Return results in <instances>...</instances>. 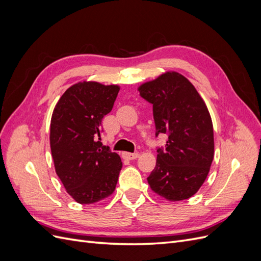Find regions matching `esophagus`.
<instances>
[{"label": "esophagus", "mask_w": 261, "mask_h": 261, "mask_svg": "<svg viewBox=\"0 0 261 261\" xmlns=\"http://www.w3.org/2000/svg\"><path fill=\"white\" fill-rule=\"evenodd\" d=\"M124 156L126 158V159H128V160H135V159H137V158L139 156V153L138 152H135V153L126 152V153H124Z\"/></svg>", "instance_id": "1"}]
</instances>
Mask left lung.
Masks as SVG:
<instances>
[{
	"label": "left lung",
	"instance_id": "8db88e82",
	"mask_svg": "<svg viewBox=\"0 0 261 261\" xmlns=\"http://www.w3.org/2000/svg\"><path fill=\"white\" fill-rule=\"evenodd\" d=\"M138 90L152 105L155 136H169L165 147L156 149L148 184L168 200L188 199L206 180L215 153L207 106L193 84L176 72L164 73Z\"/></svg>",
	"mask_w": 261,
	"mask_h": 261
}]
</instances>
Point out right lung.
Here are the masks:
<instances>
[{
    "label": "right lung",
    "instance_id": "add662e5",
    "mask_svg": "<svg viewBox=\"0 0 261 261\" xmlns=\"http://www.w3.org/2000/svg\"><path fill=\"white\" fill-rule=\"evenodd\" d=\"M120 91L116 85L77 83L53 110L50 146L54 168L66 192L78 203L107 198L116 186L121 158L102 146V118L111 112Z\"/></svg>",
    "mask_w": 261,
    "mask_h": 261
}]
</instances>
